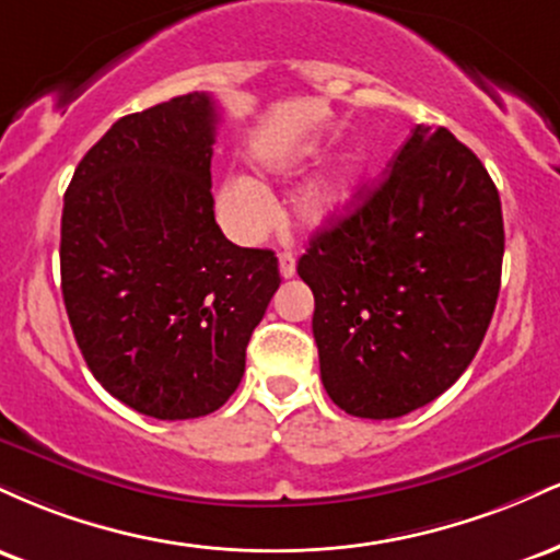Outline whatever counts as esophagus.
Here are the masks:
<instances>
[{"label": "esophagus", "mask_w": 560, "mask_h": 560, "mask_svg": "<svg viewBox=\"0 0 560 560\" xmlns=\"http://www.w3.org/2000/svg\"><path fill=\"white\" fill-rule=\"evenodd\" d=\"M279 273L281 279H292V276L298 273V266H294V258L289 253L279 255Z\"/></svg>", "instance_id": "34e87169"}]
</instances>
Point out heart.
Listing matches in <instances>:
<instances>
[{
	"label": "heart",
	"mask_w": 560,
	"mask_h": 560,
	"mask_svg": "<svg viewBox=\"0 0 560 560\" xmlns=\"http://www.w3.org/2000/svg\"><path fill=\"white\" fill-rule=\"evenodd\" d=\"M365 168L363 147H347L329 168H324L311 184L302 186L292 199V215L305 229H326L350 208ZM289 176L292 168L276 171ZM215 210L223 229L236 242H258L273 223V202L262 186L249 176H231L215 189Z\"/></svg>",
	"instance_id": "b5f03b06"
}]
</instances>
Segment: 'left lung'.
<instances>
[{"instance_id":"obj_1","label":"left lung","mask_w":560,"mask_h":560,"mask_svg":"<svg viewBox=\"0 0 560 560\" xmlns=\"http://www.w3.org/2000/svg\"><path fill=\"white\" fill-rule=\"evenodd\" d=\"M350 215L298 262L329 397L358 419H400L458 382L500 292L505 231L481 160L447 128L416 126Z\"/></svg>"}]
</instances>
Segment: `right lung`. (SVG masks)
Masks as SVG:
<instances>
[{"label":"right lung","instance_id":"add662e5","mask_svg":"<svg viewBox=\"0 0 560 560\" xmlns=\"http://www.w3.org/2000/svg\"><path fill=\"white\" fill-rule=\"evenodd\" d=\"M215 126L205 92L115 120L62 205V300L83 361L160 421L199 419L234 395L281 284L271 249L236 247L215 223Z\"/></svg>","mask_w":560,"mask_h":560}]
</instances>
